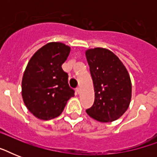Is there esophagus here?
<instances>
[{"label": "esophagus", "mask_w": 157, "mask_h": 157, "mask_svg": "<svg viewBox=\"0 0 157 157\" xmlns=\"http://www.w3.org/2000/svg\"><path fill=\"white\" fill-rule=\"evenodd\" d=\"M76 92L78 94H80V92H81V88H80V87H77V88H76Z\"/></svg>", "instance_id": "34e87169"}]
</instances>
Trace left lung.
I'll return each instance as SVG.
<instances>
[{
  "label": "left lung",
  "instance_id": "left-lung-1",
  "mask_svg": "<svg viewBox=\"0 0 157 157\" xmlns=\"http://www.w3.org/2000/svg\"><path fill=\"white\" fill-rule=\"evenodd\" d=\"M86 56L94 88V102L86 112L98 121H116L128 109L131 100L128 71L119 58L107 49H90Z\"/></svg>",
  "mask_w": 157,
  "mask_h": 157
}]
</instances>
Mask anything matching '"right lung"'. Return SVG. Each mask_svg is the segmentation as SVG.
<instances>
[{"label":"right lung","mask_w":157,"mask_h":157,"mask_svg":"<svg viewBox=\"0 0 157 157\" xmlns=\"http://www.w3.org/2000/svg\"><path fill=\"white\" fill-rule=\"evenodd\" d=\"M70 50L63 43H48L28 62L22 80V96L26 107L38 119L59 117L74 96L68 75L62 68Z\"/></svg>","instance_id":"1"}]
</instances>
